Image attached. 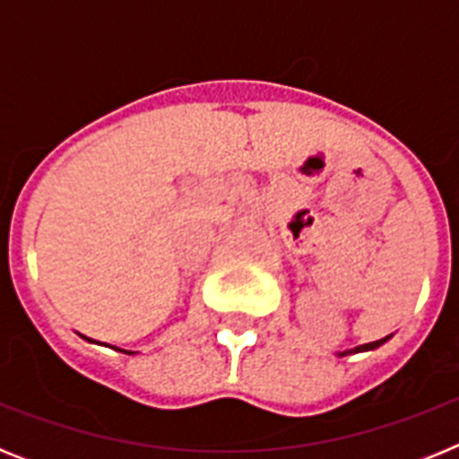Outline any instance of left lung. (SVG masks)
Returning <instances> with one entry per match:
<instances>
[{
  "mask_svg": "<svg viewBox=\"0 0 459 459\" xmlns=\"http://www.w3.org/2000/svg\"><path fill=\"white\" fill-rule=\"evenodd\" d=\"M386 342V338L381 340H375V342H368V344H360V347H356V350H350V351H342L340 356H347V354H356V351H368V350H375V347H379V344Z\"/></svg>",
  "mask_w": 459,
  "mask_h": 459,
  "instance_id": "obj_1",
  "label": "left lung"
}]
</instances>
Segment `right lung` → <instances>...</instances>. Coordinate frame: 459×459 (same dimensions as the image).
Masks as SVG:
<instances>
[{
  "mask_svg": "<svg viewBox=\"0 0 459 459\" xmlns=\"http://www.w3.org/2000/svg\"><path fill=\"white\" fill-rule=\"evenodd\" d=\"M126 354H133V351H126Z\"/></svg>",
  "mask_w": 459,
  "mask_h": 459,
  "instance_id": "right-lung-1",
  "label": "right lung"
}]
</instances>
